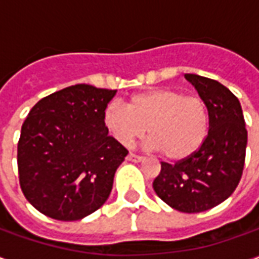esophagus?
<instances>
[{
	"label": "esophagus",
	"mask_w": 259,
	"mask_h": 259,
	"mask_svg": "<svg viewBox=\"0 0 259 259\" xmlns=\"http://www.w3.org/2000/svg\"><path fill=\"white\" fill-rule=\"evenodd\" d=\"M127 159L132 161V162H141L144 158L141 157V155H137V154H133V152H130L129 155H127Z\"/></svg>",
	"instance_id": "1"
}]
</instances>
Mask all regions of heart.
Returning a JSON list of instances; mask_svg holds the SVG:
<instances>
[{"instance_id":"heart-1","label":"heart","mask_w":259,"mask_h":259,"mask_svg":"<svg viewBox=\"0 0 259 259\" xmlns=\"http://www.w3.org/2000/svg\"><path fill=\"white\" fill-rule=\"evenodd\" d=\"M102 123L113 140L130 147L148 129L150 147L170 161L191 157L204 144L211 123L204 98L186 96L170 89H155L135 94L126 108L108 104Z\"/></svg>"}]
</instances>
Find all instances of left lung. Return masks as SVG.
<instances>
[{
    "label": "left lung",
    "mask_w": 259,
    "mask_h": 259,
    "mask_svg": "<svg viewBox=\"0 0 259 259\" xmlns=\"http://www.w3.org/2000/svg\"><path fill=\"white\" fill-rule=\"evenodd\" d=\"M185 77L209 107V132L191 157L161 162L152 187L176 211L197 213L217 206L236 190L244 169L247 129L239 100L228 87L198 74Z\"/></svg>",
    "instance_id": "8db88e82"
}]
</instances>
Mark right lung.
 <instances>
[{
    "label": "right lung",
    "mask_w": 259,
    "mask_h": 259,
    "mask_svg": "<svg viewBox=\"0 0 259 259\" xmlns=\"http://www.w3.org/2000/svg\"><path fill=\"white\" fill-rule=\"evenodd\" d=\"M116 90L74 84L44 97L20 130L18 174L26 200L46 217L79 221L112 190L127 150L102 123Z\"/></svg>",
    "instance_id": "1"
}]
</instances>
